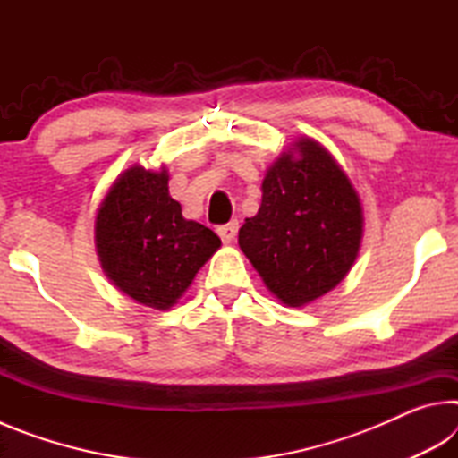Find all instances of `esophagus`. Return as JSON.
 <instances>
[{"label":"esophagus","instance_id":"34e87169","mask_svg":"<svg viewBox=\"0 0 458 458\" xmlns=\"http://www.w3.org/2000/svg\"><path fill=\"white\" fill-rule=\"evenodd\" d=\"M216 232H218V236L222 238V242L230 244L232 240L236 238V232H238V222H228V224H222V226L216 228Z\"/></svg>","mask_w":458,"mask_h":458}]
</instances>
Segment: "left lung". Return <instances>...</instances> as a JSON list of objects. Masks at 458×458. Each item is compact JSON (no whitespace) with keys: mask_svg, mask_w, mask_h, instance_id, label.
<instances>
[{"mask_svg":"<svg viewBox=\"0 0 458 458\" xmlns=\"http://www.w3.org/2000/svg\"><path fill=\"white\" fill-rule=\"evenodd\" d=\"M363 212L331 153L309 137L281 153L262 180V204L238 244L268 291L303 307L344 281L358 259Z\"/></svg>","mask_w":458,"mask_h":458,"instance_id":"8db88e82","label":"left lung"}]
</instances>
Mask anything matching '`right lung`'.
I'll return each instance as SVG.
<instances>
[{"label": "right lung", "instance_id": "add662e5", "mask_svg": "<svg viewBox=\"0 0 458 458\" xmlns=\"http://www.w3.org/2000/svg\"><path fill=\"white\" fill-rule=\"evenodd\" d=\"M167 182L165 167H129L106 191L95 220L105 275L137 303L159 311L177 303L222 244L210 228L183 218Z\"/></svg>", "mask_w": 458, "mask_h": 458}]
</instances>
